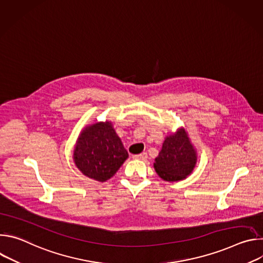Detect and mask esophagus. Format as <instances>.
<instances>
[{"instance_id": "34e87169", "label": "esophagus", "mask_w": 263, "mask_h": 263, "mask_svg": "<svg viewBox=\"0 0 263 263\" xmlns=\"http://www.w3.org/2000/svg\"><path fill=\"white\" fill-rule=\"evenodd\" d=\"M146 158H147V154L146 153H141V154L133 156V159H137V160H145Z\"/></svg>"}]
</instances>
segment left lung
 <instances>
[{
  "mask_svg": "<svg viewBox=\"0 0 263 263\" xmlns=\"http://www.w3.org/2000/svg\"><path fill=\"white\" fill-rule=\"evenodd\" d=\"M197 161V149L189 133L182 127L165 137L161 151L155 158L154 168L162 180L177 182L186 179L193 173Z\"/></svg>",
  "mask_w": 263,
  "mask_h": 263,
  "instance_id": "obj_1",
  "label": "left lung"
}]
</instances>
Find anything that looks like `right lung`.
<instances>
[{
	"instance_id": "right-lung-1",
	"label": "right lung",
	"mask_w": 263,
	"mask_h": 263,
	"mask_svg": "<svg viewBox=\"0 0 263 263\" xmlns=\"http://www.w3.org/2000/svg\"><path fill=\"white\" fill-rule=\"evenodd\" d=\"M129 157L109 121L86 126L73 148V162L86 177L105 182L114 177Z\"/></svg>"
}]
</instances>
